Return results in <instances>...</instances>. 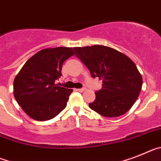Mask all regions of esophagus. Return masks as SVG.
Wrapping results in <instances>:
<instances>
[{"label":"esophagus","mask_w":161,"mask_h":161,"mask_svg":"<svg viewBox=\"0 0 161 161\" xmlns=\"http://www.w3.org/2000/svg\"><path fill=\"white\" fill-rule=\"evenodd\" d=\"M76 91H78V92H84V91H85V88H79V89H76Z\"/></svg>","instance_id":"1"}]
</instances>
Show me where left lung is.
<instances>
[{
  "label": "left lung",
  "instance_id": "8db88e82",
  "mask_svg": "<svg viewBox=\"0 0 161 161\" xmlns=\"http://www.w3.org/2000/svg\"><path fill=\"white\" fill-rule=\"evenodd\" d=\"M76 57L92 78L102 80V88L89 104L92 110L107 117H117L130 109L139 96L142 79L135 64L121 52L103 45L74 47Z\"/></svg>",
  "mask_w": 161,
  "mask_h": 161
}]
</instances>
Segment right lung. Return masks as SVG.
<instances>
[{
    "instance_id": "obj_1",
    "label": "right lung",
    "mask_w": 161,
    "mask_h": 161,
    "mask_svg": "<svg viewBox=\"0 0 161 161\" xmlns=\"http://www.w3.org/2000/svg\"><path fill=\"white\" fill-rule=\"evenodd\" d=\"M75 55L71 47L44 48L32 56L14 81V95L32 119L47 121L66 107L72 89L55 83L61 78L64 61Z\"/></svg>"
}]
</instances>
